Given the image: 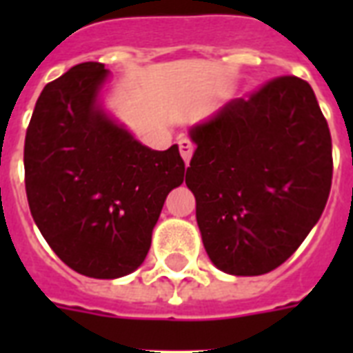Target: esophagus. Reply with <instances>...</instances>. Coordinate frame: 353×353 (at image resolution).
<instances>
[{
    "instance_id": "34e87169",
    "label": "esophagus",
    "mask_w": 353,
    "mask_h": 353,
    "mask_svg": "<svg viewBox=\"0 0 353 353\" xmlns=\"http://www.w3.org/2000/svg\"><path fill=\"white\" fill-rule=\"evenodd\" d=\"M179 154H181V157H183V161H185V163H190V159H192V154H194V144H192V141H190V139H181V141H179Z\"/></svg>"
}]
</instances>
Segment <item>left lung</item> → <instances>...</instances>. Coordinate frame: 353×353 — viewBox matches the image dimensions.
<instances>
[{"instance_id":"1","label":"left lung","mask_w":353,"mask_h":353,"mask_svg":"<svg viewBox=\"0 0 353 353\" xmlns=\"http://www.w3.org/2000/svg\"><path fill=\"white\" fill-rule=\"evenodd\" d=\"M187 187L205 251L238 276L273 271L299 249L328 201L332 135L312 85L276 77L190 130Z\"/></svg>"}]
</instances>
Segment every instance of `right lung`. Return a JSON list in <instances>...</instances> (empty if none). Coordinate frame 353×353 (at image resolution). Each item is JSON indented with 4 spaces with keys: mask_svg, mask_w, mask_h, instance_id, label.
I'll list each match as a JSON object with an SVG mask.
<instances>
[{
    "mask_svg": "<svg viewBox=\"0 0 353 353\" xmlns=\"http://www.w3.org/2000/svg\"><path fill=\"white\" fill-rule=\"evenodd\" d=\"M104 63L84 62L43 88L25 135L30 214L57 256L91 279L144 262L172 188L185 177L177 144L143 146L108 119L97 97Z\"/></svg>",
    "mask_w": 353,
    "mask_h": 353,
    "instance_id": "add662e5",
    "label": "right lung"
}]
</instances>
